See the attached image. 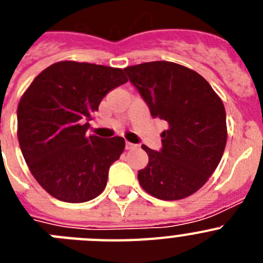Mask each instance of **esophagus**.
I'll return each instance as SVG.
<instances>
[{"label": "esophagus", "mask_w": 263, "mask_h": 263, "mask_svg": "<svg viewBox=\"0 0 263 263\" xmlns=\"http://www.w3.org/2000/svg\"><path fill=\"white\" fill-rule=\"evenodd\" d=\"M136 147H137V145L127 142V141H126V143H125V148H126V150H133V148H136Z\"/></svg>", "instance_id": "34e87169"}]
</instances>
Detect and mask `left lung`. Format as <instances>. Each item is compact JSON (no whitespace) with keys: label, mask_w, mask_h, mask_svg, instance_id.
<instances>
[{"label":"left lung","mask_w":263,"mask_h":263,"mask_svg":"<svg viewBox=\"0 0 263 263\" xmlns=\"http://www.w3.org/2000/svg\"><path fill=\"white\" fill-rule=\"evenodd\" d=\"M154 118L168 129L162 150L142 148L148 164L138 171L141 187L160 200H180L200 190L215 173L227 145L221 99L194 69L173 62H150L125 68Z\"/></svg>","instance_id":"8db88e82"}]
</instances>
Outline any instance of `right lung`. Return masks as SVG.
Masks as SVG:
<instances>
[{"label": "right lung", "mask_w": 263, "mask_h": 263, "mask_svg": "<svg viewBox=\"0 0 263 263\" xmlns=\"http://www.w3.org/2000/svg\"><path fill=\"white\" fill-rule=\"evenodd\" d=\"M126 81L124 69L64 60L43 69L21 97V152L51 196L84 203L104 191L109 167L124 152L125 139L87 137V121L109 90Z\"/></svg>", "instance_id": "1"}]
</instances>
